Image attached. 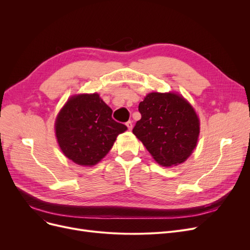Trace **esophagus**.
I'll return each mask as SVG.
<instances>
[{
  "instance_id": "esophagus-1",
  "label": "esophagus",
  "mask_w": 250,
  "mask_h": 250,
  "mask_svg": "<svg viewBox=\"0 0 250 250\" xmlns=\"http://www.w3.org/2000/svg\"><path fill=\"white\" fill-rule=\"evenodd\" d=\"M126 126H127V128H128V130H132V128H133V123L130 122V121H128L126 124Z\"/></svg>"
}]
</instances>
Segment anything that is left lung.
Wrapping results in <instances>:
<instances>
[{"mask_svg":"<svg viewBox=\"0 0 250 250\" xmlns=\"http://www.w3.org/2000/svg\"><path fill=\"white\" fill-rule=\"evenodd\" d=\"M142 115L133 128L155 161L162 166L185 162L198 143L200 120L181 95L152 92L139 104Z\"/></svg>","mask_w":250,"mask_h":250,"instance_id":"8db88e82","label":"left lung"}]
</instances>
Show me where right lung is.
Masks as SVG:
<instances>
[{"mask_svg": "<svg viewBox=\"0 0 250 250\" xmlns=\"http://www.w3.org/2000/svg\"><path fill=\"white\" fill-rule=\"evenodd\" d=\"M112 109L97 93L72 96L59 112L55 129L59 146L76 164L93 166L127 127L111 117Z\"/></svg>", "mask_w": 250, "mask_h": 250, "instance_id": "1", "label": "right lung"}]
</instances>
